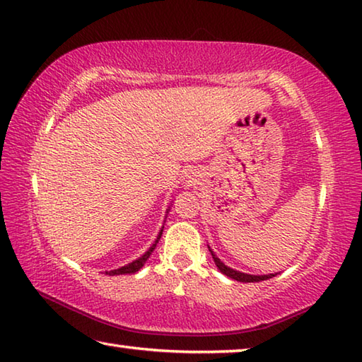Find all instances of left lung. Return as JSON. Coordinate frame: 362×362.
<instances>
[{
	"label": "left lung",
	"instance_id": "obj_1",
	"mask_svg": "<svg viewBox=\"0 0 362 362\" xmlns=\"http://www.w3.org/2000/svg\"><path fill=\"white\" fill-rule=\"evenodd\" d=\"M208 249H209V252H211V255H213V260H214V263H216V266H217V269H219V271L222 272V274H225V276H227V277L233 279V281H238V282H244V284H247V282H262V281H268V279H271V277L277 276V272H276V274H263V276H255V274H247V272L236 271V269L230 268V266L225 264L223 262H221V258L214 254L213 249H211L209 245H208Z\"/></svg>",
	"mask_w": 362,
	"mask_h": 362
}]
</instances>
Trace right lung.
I'll use <instances>...</instances> for the list:
<instances>
[{
	"instance_id": "1",
	"label": "right lung",
	"mask_w": 362,
	"mask_h": 362,
	"mask_svg": "<svg viewBox=\"0 0 362 362\" xmlns=\"http://www.w3.org/2000/svg\"><path fill=\"white\" fill-rule=\"evenodd\" d=\"M170 211V206H168V209H167V213ZM162 231H163V227L159 230V233H158V238H156L154 240V243L151 244V247H149L145 254H143L141 257H139L137 260H134V262H131V263H127V264H124V266H121V268H118V269H112V271H105V274L107 276H121V274H134V272H137V271H140L141 268H143V264L146 263V260L149 258V255L153 254V250L156 249V245H158V243H159V240H160V236H162Z\"/></svg>"
}]
</instances>
